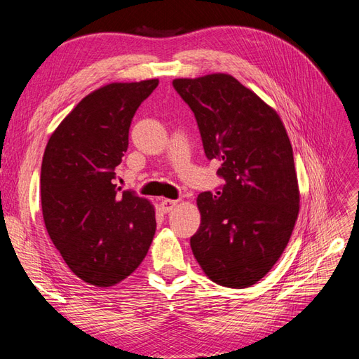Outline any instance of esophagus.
Masks as SVG:
<instances>
[{"mask_svg": "<svg viewBox=\"0 0 359 359\" xmlns=\"http://www.w3.org/2000/svg\"><path fill=\"white\" fill-rule=\"evenodd\" d=\"M177 203H178V201H175V199H161V202H160L161 211L163 212H170L173 208H175Z\"/></svg>", "mask_w": 359, "mask_h": 359, "instance_id": "obj_1", "label": "esophagus"}]
</instances>
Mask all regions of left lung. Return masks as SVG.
Returning <instances> with one entry per match:
<instances>
[{
  "label": "left lung",
  "instance_id": "obj_1",
  "mask_svg": "<svg viewBox=\"0 0 359 359\" xmlns=\"http://www.w3.org/2000/svg\"><path fill=\"white\" fill-rule=\"evenodd\" d=\"M196 116L205 154L219 160L220 191L198 196L193 255L214 283L243 289L264 278L299 212L293 151L278 114L226 73L173 79Z\"/></svg>",
  "mask_w": 359,
  "mask_h": 359
}]
</instances>
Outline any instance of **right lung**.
I'll use <instances>...</instances> for the list:
<instances>
[{
    "label": "right lung",
    "instance_id": "right-lung-1",
    "mask_svg": "<svg viewBox=\"0 0 359 359\" xmlns=\"http://www.w3.org/2000/svg\"><path fill=\"white\" fill-rule=\"evenodd\" d=\"M158 79L114 82L90 93L62 119L43 154L40 190L46 231L85 283L111 287L145 259L156 233L154 206L118 193L115 168L132 119Z\"/></svg>",
    "mask_w": 359,
    "mask_h": 359
}]
</instances>
